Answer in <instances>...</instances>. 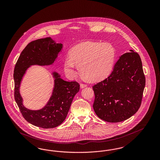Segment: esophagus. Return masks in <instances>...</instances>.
<instances>
[{"label": "esophagus", "instance_id": "1", "mask_svg": "<svg viewBox=\"0 0 160 160\" xmlns=\"http://www.w3.org/2000/svg\"><path fill=\"white\" fill-rule=\"evenodd\" d=\"M86 87H87L86 84H84L82 83L80 84V88L81 89H83L84 88H86Z\"/></svg>", "mask_w": 160, "mask_h": 160}]
</instances>
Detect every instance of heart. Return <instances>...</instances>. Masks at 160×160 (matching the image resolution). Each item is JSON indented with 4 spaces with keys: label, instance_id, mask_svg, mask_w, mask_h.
Here are the masks:
<instances>
[{
    "label": "heart",
    "instance_id": "1",
    "mask_svg": "<svg viewBox=\"0 0 160 160\" xmlns=\"http://www.w3.org/2000/svg\"><path fill=\"white\" fill-rule=\"evenodd\" d=\"M116 58V50L108 43L85 42L74 46L64 61L66 74L74 78L76 66L81 74L93 82L101 81L111 74Z\"/></svg>",
    "mask_w": 160,
    "mask_h": 160
}]
</instances>
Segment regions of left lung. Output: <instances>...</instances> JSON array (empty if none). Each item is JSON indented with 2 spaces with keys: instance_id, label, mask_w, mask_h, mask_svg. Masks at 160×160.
Here are the masks:
<instances>
[{
  "instance_id": "obj_1",
  "label": "left lung",
  "mask_w": 160,
  "mask_h": 160,
  "mask_svg": "<svg viewBox=\"0 0 160 160\" xmlns=\"http://www.w3.org/2000/svg\"><path fill=\"white\" fill-rule=\"evenodd\" d=\"M121 55L110 75L92 86L93 110L108 122H119L135 114L140 108L145 86L142 62L132 50Z\"/></svg>"
}]
</instances>
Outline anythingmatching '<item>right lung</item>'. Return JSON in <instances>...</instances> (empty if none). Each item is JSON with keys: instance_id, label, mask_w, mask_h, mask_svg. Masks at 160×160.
<instances>
[{"instance_id": "add662e5", "label": "right lung", "mask_w": 160, "mask_h": 160, "mask_svg": "<svg viewBox=\"0 0 160 160\" xmlns=\"http://www.w3.org/2000/svg\"><path fill=\"white\" fill-rule=\"evenodd\" d=\"M62 48V44L57 43L50 37L33 41L20 54L14 71V98L20 112L29 123L45 129L55 128L65 121L73 98L79 91V84L65 81L58 72H52L54 78L52 93L44 107L37 110L28 109L23 105L20 88L28 68L32 65H53Z\"/></svg>"}]
</instances>
